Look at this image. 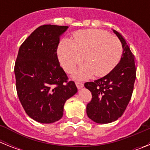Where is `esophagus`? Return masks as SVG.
Here are the masks:
<instances>
[{
  "label": "esophagus",
  "instance_id": "esophagus-1",
  "mask_svg": "<svg viewBox=\"0 0 150 150\" xmlns=\"http://www.w3.org/2000/svg\"><path fill=\"white\" fill-rule=\"evenodd\" d=\"M76 86L77 87L78 89H80L83 87V84L82 83H79V82H76Z\"/></svg>",
  "mask_w": 150,
  "mask_h": 150
}]
</instances>
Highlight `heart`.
Masks as SVG:
<instances>
[{"label": "heart", "instance_id": "heart-1", "mask_svg": "<svg viewBox=\"0 0 150 150\" xmlns=\"http://www.w3.org/2000/svg\"><path fill=\"white\" fill-rule=\"evenodd\" d=\"M122 55L120 41L106 31L88 29L77 31L73 40L59 43L58 56L62 68L71 73L84 59L85 64L75 71L74 78L86 79L95 75L101 77L112 71Z\"/></svg>", "mask_w": 150, "mask_h": 150}]
</instances>
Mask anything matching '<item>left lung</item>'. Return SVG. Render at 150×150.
Segmentation results:
<instances>
[{
  "label": "left lung",
  "mask_w": 150,
  "mask_h": 150,
  "mask_svg": "<svg viewBox=\"0 0 150 150\" xmlns=\"http://www.w3.org/2000/svg\"><path fill=\"white\" fill-rule=\"evenodd\" d=\"M112 30L122 46L121 60L104 77L84 84L92 95L87 104V116L100 124L110 123L122 116L132 98L136 79L134 56L122 36Z\"/></svg>",
  "instance_id": "1"
}]
</instances>
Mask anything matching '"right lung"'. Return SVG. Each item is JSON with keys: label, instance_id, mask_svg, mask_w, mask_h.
Wrapping results in <instances>:
<instances>
[{"label": "right lung", "instance_id": "right-lung-1", "mask_svg": "<svg viewBox=\"0 0 150 150\" xmlns=\"http://www.w3.org/2000/svg\"><path fill=\"white\" fill-rule=\"evenodd\" d=\"M67 28L53 25L40 26L18 50L14 69L17 94L26 113L38 122L59 121L66 100L77 92L57 56L60 37Z\"/></svg>", "mask_w": 150, "mask_h": 150}]
</instances>
